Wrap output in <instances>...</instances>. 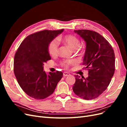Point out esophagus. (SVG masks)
Returning <instances> with one entry per match:
<instances>
[{
	"instance_id": "34e87169",
	"label": "esophagus",
	"mask_w": 127,
	"mask_h": 127,
	"mask_svg": "<svg viewBox=\"0 0 127 127\" xmlns=\"http://www.w3.org/2000/svg\"><path fill=\"white\" fill-rule=\"evenodd\" d=\"M63 75H64V77H67V76H69L70 74H69V73H68V72H64Z\"/></svg>"
}]
</instances>
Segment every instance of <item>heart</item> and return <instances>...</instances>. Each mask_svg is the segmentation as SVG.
<instances>
[{
  "label": "heart",
  "mask_w": 127,
  "mask_h": 127,
  "mask_svg": "<svg viewBox=\"0 0 127 127\" xmlns=\"http://www.w3.org/2000/svg\"><path fill=\"white\" fill-rule=\"evenodd\" d=\"M64 43L70 47L72 50H76L80 45V41L78 38L74 35H67L65 36L63 40ZM48 51L49 54L52 56H55L58 55L59 52V44L58 41L54 39L50 42L48 45ZM74 63L73 60H66L61 62V66L67 68L70 64Z\"/></svg>",
  "instance_id": "obj_1"
}]
</instances>
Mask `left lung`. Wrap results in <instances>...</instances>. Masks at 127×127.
<instances>
[{
    "instance_id": "8db88e82",
    "label": "left lung",
    "mask_w": 127,
    "mask_h": 127,
    "mask_svg": "<svg viewBox=\"0 0 127 127\" xmlns=\"http://www.w3.org/2000/svg\"><path fill=\"white\" fill-rule=\"evenodd\" d=\"M86 42L83 64L88 71V77L75 76L73 91L80 98L91 100L98 97L109 85L115 71V55L112 47L96 32L74 30Z\"/></svg>"
}]
</instances>
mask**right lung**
Segmentation results:
<instances>
[{
  "mask_svg": "<svg viewBox=\"0 0 127 127\" xmlns=\"http://www.w3.org/2000/svg\"><path fill=\"white\" fill-rule=\"evenodd\" d=\"M60 30H44L27 36L15 53L14 71L22 89L29 96L43 99L51 95L63 73L57 71L47 74L43 65L51 60L48 51L50 42L60 33Z\"/></svg>",
  "mask_w": 127,
  "mask_h": 127,
  "instance_id": "add662e5",
  "label": "right lung"
}]
</instances>
